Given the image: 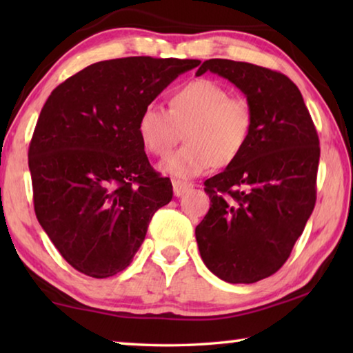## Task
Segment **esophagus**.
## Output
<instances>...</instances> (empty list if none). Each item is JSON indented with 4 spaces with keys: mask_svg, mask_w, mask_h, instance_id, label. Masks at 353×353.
I'll return each mask as SVG.
<instances>
[{
    "mask_svg": "<svg viewBox=\"0 0 353 353\" xmlns=\"http://www.w3.org/2000/svg\"><path fill=\"white\" fill-rule=\"evenodd\" d=\"M191 188V183L188 182H183V181H179V179H172V190H174V196H182L183 193H187V191Z\"/></svg>",
    "mask_w": 353,
    "mask_h": 353,
    "instance_id": "1",
    "label": "esophagus"
}]
</instances>
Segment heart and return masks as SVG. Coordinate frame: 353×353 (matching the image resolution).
Wrapping results in <instances>:
<instances>
[{
  "label": "heart",
  "instance_id": "heart-1",
  "mask_svg": "<svg viewBox=\"0 0 353 353\" xmlns=\"http://www.w3.org/2000/svg\"><path fill=\"white\" fill-rule=\"evenodd\" d=\"M137 129L146 151L157 157L176 146L183 130L185 145L163 160L162 170L191 179L240 157L252 134L254 109L246 98L229 94L216 81L193 79L171 93L170 110L148 104Z\"/></svg>",
  "mask_w": 353,
  "mask_h": 353
}]
</instances>
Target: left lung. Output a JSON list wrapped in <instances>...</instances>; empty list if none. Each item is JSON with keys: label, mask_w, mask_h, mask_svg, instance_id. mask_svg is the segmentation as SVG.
<instances>
[{"label": "left lung", "mask_w": 353, "mask_h": 353, "mask_svg": "<svg viewBox=\"0 0 353 353\" xmlns=\"http://www.w3.org/2000/svg\"><path fill=\"white\" fill-rule=\"evenodd\" d=\"M212 71L246 94L254 129L234 163L204 182L208 213L196 227L202 260L229 283H255L288 260L316 204L319 139L288 76L248 62L210 59Z\"/></svg>", "instance_id": "left-lung-1"}]
</instances>
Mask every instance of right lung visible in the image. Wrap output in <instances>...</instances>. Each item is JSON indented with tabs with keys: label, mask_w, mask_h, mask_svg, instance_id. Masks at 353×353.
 Segmentation results:
<instances>
[{
	"label": "right lung",
	"mask_w": 353,
	"mask_h": 353,
	"mask_svg": "<svg viewBox=\"0 0 353 353\" xmlns=\"http://www.w3.org/2000/svg\"><path fill=\"white\" fill-rule=\"evenodd\" d=\"M194 59L103 61L57 85L29 143L34 210L71 266L94 279L130 265L172 185L149 163L141 110Z\"/></svg>",
	"instance_id": "obj_1"
}]
</instances>
